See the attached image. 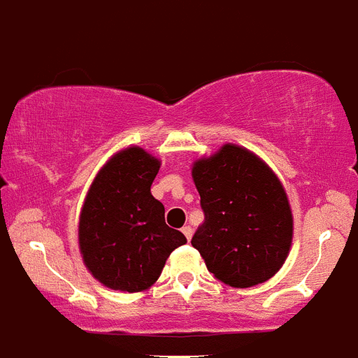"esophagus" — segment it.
Returning <instances> with one entry per match:
<instances>
[{
    "instance_id": "obj_1",
    "label": "esophagus",
    "mask_w": 358,
    "mask_h": 358,
    "mask_svg": "<svg viewBox=\"0 0 358 358\" xmlns=\"http://www.w3.org/2000/svg\"><path fill=\"white\" fill-rule=\"evenodd\" d=\"M181 231H182V235L186 236V240H189V238H192V235H194V229H192L189 226H185Z\"/></svg>"
}]
</instances>
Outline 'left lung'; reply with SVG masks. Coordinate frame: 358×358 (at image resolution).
I'll return each instance as SVG.
<instances>
[{"instance_id": "1", "label": "left lung", "mask_w": 358, "mask_h": 358, "mask_svg": "<svg viewBox=\"0 0 358 358\" xmlns=\"http://www.w3.org/2000/svg\"><path fill=\"white\" fill-rule=\"evenodd\" d=\"M204 224L192 238L208 271L235 289L260 285L285 264L294 235L287 192L255 152L226 143L192 166Z\"/></svg>"}]
</instances>
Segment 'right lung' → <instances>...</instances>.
<instances>
[{
	"mask_svg": "<svg viewBox=\"0 0 358 358\" xmlns=\"http://www.w3.org/2000/svg\"><path fill=\"white\" fill-rule=\"evenodd\" d=\"M161 161L141 147L118 150L91 182L78 217L85 268L103 287L143 292L159 278L173 249L186 243L164 224V206L150 186Z\"/></svg>",
	"mask_w": 358,
	"mask_h": 358,
	"instance_id": "obj_1",
	"label": "right lung"
}]
</instances>
